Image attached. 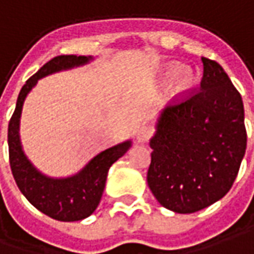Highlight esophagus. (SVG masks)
Listing matches in <instances>:
<instances>
[{
    "label": "esophagus",
    "mask_w": 254,
    "mask_h": 254,
    "mask_svg": "<svg viewBox=\"0 0 254 254\" xmlns=\"http://www.w3.org/2000/svg\"><path fill=\"white\" fill-rule=\"evenodd\" d=\"M151 134H153L151 127H139V129H137V132H136V140L139 141V143H146V141L149 140L150 137H151Z\"/></svg>",
    "instance_id": "1"
}]
</instances>
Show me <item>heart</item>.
Listing matches in <instances>:
<instances>
[{
  "mask_svg": "<svg viewBox=\"0 0 254 254\" xmlns=\"http://www.w3.org/2000/svg\"><path fill=\"white\" fill-rule=\"evenodd\" d=\"M197 70L190 66H181L178 62L167 64L161 70V80H168L165 89V98L177 101L185 97L197 83Z\"/></svg>",
  "mask_w": 254,
  "mask_h": 254,
  "instance_id": "1",
  "label": "heart"
}]
</instances>
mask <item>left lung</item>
<instances>
[{"label":"left lung","mask_w":254,"mask_h":254,"mask_svg":"<svg viewBox=\"0 0 254 254\" xmlns=\"http://www.w3.org/2000/svg\"><path fill=\"white\" fill-rule=\"evenodd\" d=\"M200 89L168 105L150 139L147 184L158 203L190 214L229 192L246 150L243 101L220 64L201 58Z\"/></svg>","instance_id":"1"}]
</instances>
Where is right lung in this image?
Instances as JSON below:
<instances>
[{
    "mask_svg": "<svg viewBox=\"0 0 254 254\" xmlns=\"http://www.w3.org/2000/svg\"><path fill=\"white\" fill-rule=\"evenodd\" d=\"M93 57L58 55L43 65L19 93L16 108L8 125V147L12 175L19 190L41 213L58 221H79L94 213L101 200L108 170L127 153L132 141H122L91 158L82 170L72 177L51 178L41 174L26 157L20 143V115L27 94L39 79L55 72L86 65Z\"/></svg>",
    "mask_w": 254,
    "mask_h": 254,
    "instance_id": "add662e5",
    "label": "right lung"
}]
</instances>
